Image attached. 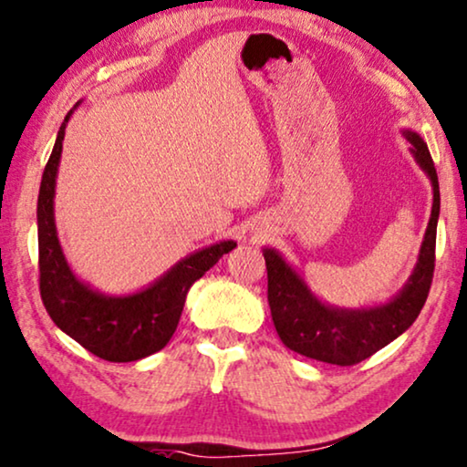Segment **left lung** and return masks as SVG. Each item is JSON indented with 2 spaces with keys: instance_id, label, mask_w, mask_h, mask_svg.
I'll list each match as a JSON object with an SVG mask.
<instances>
[{
  "instance_id": "left-lung-1",
  "label": "left lung",
  "mask_w": 467,
  "mask_h": 467,
  "mask_svg": "<svg viewBox=\"0 0 467 467\" xmlns=\"http://www.w3.org/2000/svg\"><path fill=\"white\" fill-rule=\"evenodd\" d=\"M402 135L410 141L412 159L430 177L433 202L417 265L396 296L377 306H332L315 296L296 268L287 265L277 249H262L266 260L268 306H271L275 330L287 349L300 356L337 366L359 364L409 330L428 300L433 262H436V226L440 215L438 173L421 135L410 129L402 130Z\"/></svg>"
}]
</instances>
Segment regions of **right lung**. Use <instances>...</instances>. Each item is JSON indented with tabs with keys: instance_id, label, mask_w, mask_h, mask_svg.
<instances>
[{
	"instance_id": "1",
	"label": "right lung",
	"mask_w": 467,
	"mask_h": 467,
	"mask_svg": "<svg viewBox=\"0 0 467 467\" xmlns=\"http://www.w3.org/2000/svg\"><path fill=\"white\" fill-rule=\"evenodd\" d=\"M78 105L80 103L67 111L58 129L55 148L39 183V294L57 327L84 349L108 362H135L161 351L169 343L180 324L190 287L222 255L234 249L236 243L220 241L202 247L171 266L154 284L124 296H108L78 279L65 258L55 224V188L65 127Z\"/></svg>"
}]
</instances>
